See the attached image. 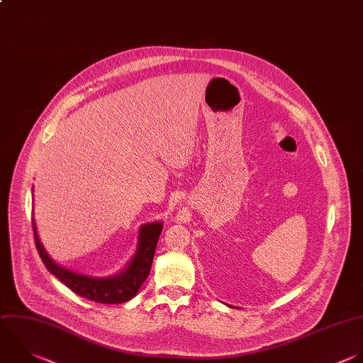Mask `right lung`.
Returning a JSON list of instances; mask_svg holds the SVG:
<instances>
[{"mask_svg": "<svg viewBox=\"0 0 363 363\" xmlns=\"http://www.w3.org/2000/svg\"><path fill=\"white\" fill-rule=\"evenodd\" d=\"M35 245L47 269L79 296L99 303H123L132 299L150 272L159 235L163 230L162 221L142 224L133 257L123 269L111 277H91L68 269L55 262L43 245L35 220L33 218Z\"/></svg>", "mask_w": 363, "mask_h": 363, "instance_id": "add662e5", "label": "right lung"}]
</instances>
